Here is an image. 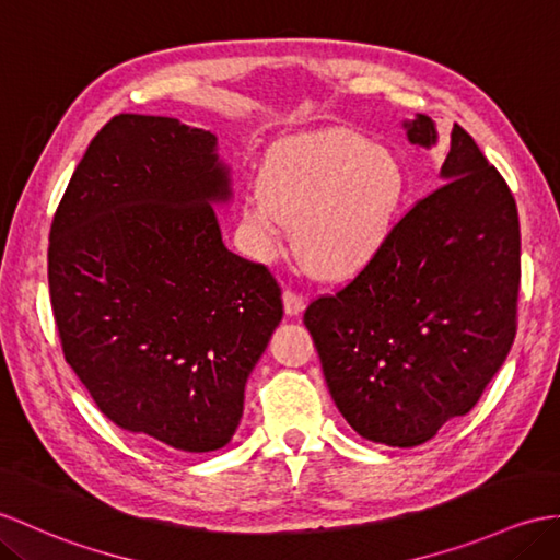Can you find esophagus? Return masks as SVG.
Returning a JSON list of instances; mask_svg holds the SVG:
<instances>
[{"label": "esophagus", "instance_id": "34e87169", "mask_svg": "<svg viewBox=\"0 0 560 560\" xmlns=\"http://www.w3.org/2000/svg\"><path fill=\"white\" fill-rule=\"evenodd\" d=\"M303 307H305V301H303V295L301 293H295L293 289H283V310H285V315H301L303 312Z\"/></svg>", "mask_w": 560, "mask_h": 560}]
</instances>
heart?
<instances>
[{
  "label": "heart",
  "instance_id": "heart-1",
  "mask_svg": "<svg viewBox=\"0 0 560 560\" xmlns=\"http://www.w3.org/2000/svg\"><path fill=\"white\" fill-rule=\"evenodd\" d=\"M402 195L406 172L394 150L334 128L267 154L259 188L245 195V221L262 253H275L293 226L303 262L317 277L346 279L392 238Z\"/></svg>",
  "mask_w": 560,
  "mask_h": 560
}]
</instances>
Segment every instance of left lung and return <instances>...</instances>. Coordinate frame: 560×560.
Masks as SVG:
<instances>
[{"instance_id":"1","label":"left lung","mask_w":560,"mask_h":560,"mask_svg":"<svg viewBox=\"0 0 560 560\" xmlns=\"http://www.w3.org/2000/svg\"><path fill=\"white\" fill-rule=\"evenodd\" d=\"M406 128L415 145L436 142L429 116ZM441 180L355 279L303 315L336 408L376 444L420 446L470 412L515 339L513 192L458 124Z\"/></svg>"}]
</instances>
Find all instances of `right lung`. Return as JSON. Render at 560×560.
I'll return each mask as SVG.
<instances>
[{
    "instance_id": "obj_1",
    "label": "right lung",
    "mask_w": 560,
    "mask_h": 560,
    "mask_svg": "<svg viewBox=\"0 0 560 560\" xmlns=\"http://www.w3.org/2000/svg\"><path fill=\"white\" fill-rule=\"evenodd\" d=\"M217 138L172 116L119 114L78 162L49 229L63 358L126 432L174 451L226 446L245 382L283 317L275 275L233 255Z\"/></svg>"
}]
</instances>
